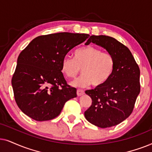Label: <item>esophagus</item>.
<instances>
[{
	"mask_svg": "<svg viewBox=\"0 0 152 152\" xmlns=\"http://www.w3.org/2000/svg\"><path fill=\"white\" fill-rule=\"evenodd\" d=\"M76 93H77V95L78 96H81V95L84 94V91L83 90H80V89H78L77 90V92H76Z\"/></svg>",
	"mask_w": 152,
	"mask_h": 152,
	"instance_id": "esophagus-1",
	"label": "esophagus"
}]
</instances>
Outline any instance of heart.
<instances>
[{
  "instance_id": "b5f03b06",
  "label": "heart",
  "mask_w": 152,
  "mask_h": 152,
  "mask_svg": "<svg viewBox=\"0 0 152 152\" xmlns=\"http://www.w3.org/2000/svg\"><path fill=\"white\" fill-rule=\"evenodd\" d=\"M62 71L66 76L75 78L80 73L83 74L72 83L74 86L94 87L104 85L113 75L115 67L114 56L101 48L87 46L78 48L74 53V58L66 56L61 64Z\"/></svg>"
}]
</instances>
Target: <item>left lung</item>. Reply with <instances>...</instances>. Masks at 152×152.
Returning a JSON list of instances; mask_svg holds the SVG:
<instances>
[{
    "mask_svg": "<svg viewBox=\"0 0 152 152\" xmlns=\"http://www.w3.org/2000/svg\"><path fill=\"white\" fill-rule=\"evenodd\" d=\"M92 42L114 56L115 67L106 83L86 94L92 99L85 117L91 124L100 128L119 124L132 113L140 92V68L130 50L115 38L106 35H92L86 43Z\"/></svg>",
    "mask_w": 152,
    "mask_h": 152,
    "instance_id": "1",
    "label": "left lung"
}]
</instances>
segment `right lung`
I'll return each instance as SVG.
<instances>
[{
  "instance_id": "obj_1",
  "label": "right lung",
  "mask_w": 152,
  "mask_h": 152,
  "mask_svg": "<svg viewBox=\"0 0 152 152\" xmlns=\"http://www.w3.org/2000/svg\"><path fill=\"white\" fill-rule=\"evenodd\" d=\"M88 34L58 32L32 39L20 53L12 78L14 96L24 114L36 121L58 117L76 89L67 84L62 73V60Z\"/></svg>"
}]
</instances>
